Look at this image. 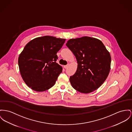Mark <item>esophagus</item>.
<instances>
[{
    "mask_svg": "<svg viewBox=\"0 0 132 132\" xmlns=\"http://www.w3.org/2000/svg\"><path fill=\"white\" fill-rule=\"evenodd\" d=\"M68 66H69V65H68V64H67V65H64V68L66 69H67V68H68Z\"/></svg>",
    "mask_w": 132,
    "mask_h": 132,
    "instance_id": "1",
    "label": "esophagus"
}]
</instances>
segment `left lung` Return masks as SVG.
<instances>
[{
    "label": "left lung",
    "instance_id": "left-lung-1",
    "mask_svg": "<svg viewBox=\"0 0 132 132\" xmlns=\"http://www.w3.org/2000/svg\"><path fill=\"white\" fill-rule=\"evenodd\" d=\"M66 45L78 64L70 78L72 87L84 94L96 90L105 81L111 68V55L104 44L97 38L84 36L70 39Z\"/></svg>",
    "mask_w": 132,
    "mask_h": 132
}]
</instances>
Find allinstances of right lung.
Returning <instances> with one entry per match:
<instances>
[{"label":"right lung","mask_w":132,"mask_h":132,"mask_svg":"<svg viewBox=\"0 0 132 132\" xmlns=\"http://www.w3.org/2000/svg\"><path fill=\"white\" fill-rule=\"evenodd\" d=\"M65 41L44 36L35 38L25 46L18 62L22 79L29 88L44 92L54 86L62 69L56 62V53Z\"/></svg>","instance_id":"right-lung-1"}]
</instances>
